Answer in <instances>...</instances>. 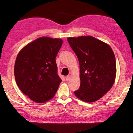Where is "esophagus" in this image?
Masks as SVG:
<instances>
[{"mask_svg":"<svg viewBox=\"0 0 133 133\" xmlns=\"http://www.w3.org/2000/svg\"><path fill=\"white\" fill-rule=\"evenodd\" d=\"M70 78H71V75H67V77H66V81H69V80L70 79Z\"/></svg>","mask_w":133,"mask_h":133,"instance_id":"1","label":"esophagus"}]
</instances>
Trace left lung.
Returning <instances> with one entry per match:
<instances>
[{
	"mask_svg": "<svg viewBox=\"0 0 133 133\" xmlns=\"http://www.w3.org/2000/svg\"><path fill=\"white\" fill-rule=\"evenodd\" d=\"M79 63L80 87L76 97L86 102H94L113 86L117 74L113 51L108 44L91 36L67 38Z\"/></svg>",
	"mask_w": 133,
	"mask_h": 133,
	"instance_id": "left-lung-1",
	"label": "left lung"
}]
</instances>
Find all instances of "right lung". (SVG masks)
I'll return each instance as SVG.
<instances>
[{
    "label": "right lung",
    "instance_id": "right-lung-1",
    "mask_svg": "<svg viewBox=\"0 0 133 133\" xmlns=\"http://www.w3.org/2000/svg\"><path fill=\"white\" fill-rule=\"evenodd\" d=\"M62 43L61 39L43 36L27 44L16 56L14 75L17 85L36 103L51 99L62 82L55 58Z\"/></svg>",
    "mask_w": 133,
    "mask_h": 133
}]
</instances>
